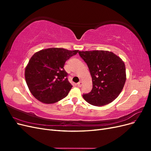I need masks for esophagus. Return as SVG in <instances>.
Returning a JSON list of instances; mask_svg holds the SVG:
<instances>
[{
    "label": "esophagus",
    "instance_id": "1",
    "mask_svg": "<svg viewBox=\"0 0 151 151\" xmlns=\"http://www.w3.org/2000/svg\"><path fill=\"white\" fill-rule=\"evenodd\" d=\"M82 85H83V83H82L81 81L79 82V83H77V86H78V87H81Z\"/></svg>",
    "mask_w": 151,
    "mask_h": 151
}]
</instances>
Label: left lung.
<instances>
[{
	"instance_id": "1",
	"label": "left lung",
	"mask_w": 151,
	"mask_h": 151,
	"mask_svg": "<svg viewBox=\"0 0 151 151\" xmlns=\"http://www.w3.org/2000/svg\"><path fill=\"white\" fill-rule=\"evenodd\" d=\"M79 54L88 65L93 81V89L83 95L84 99L96 106L113 101L126 81L124 62L115 53L104 50L79 51Z\"/></svg>"
}]
</instances>
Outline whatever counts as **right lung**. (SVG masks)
<instances>
[{"label":"right lung","instance_id":"1","mask_svg":"<svg viewBox=\"0 0 151 151\" xmlns=\"http://www.w3.org/2000/svg\"><path fill=\"white\" fill-rule=\"evenodd\" d=\"M78 52L50 48L32 56L25 68V79L36 99L43 103L52 104L67 96L72 86L63 67L65 62Z\"/></svg>","mask_w":151,"mask_h":151}]
</instances>
